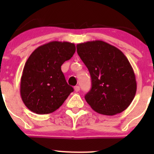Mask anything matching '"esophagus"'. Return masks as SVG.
Returning a JSON list of instances; mask_svg holds the SVG:
<instances>
[{
    "mask_svg": "<svg viewBox=\"0 0 154 154\" xmlns=\"http://www.w3.org/2000/svg\"><path fill=\"white\" fill-rule=\"evenodd\" d=\"M74 91H80V86H74Z\"/></svg>",
    "mask_w": 154,
    "mask_h": 154,
    "instance_id": "34e87169",
    "label": "esophagus"
}]
</instances>
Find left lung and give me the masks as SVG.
<instances>
[{"instance_id":"left-lung-1","label":"left lung","mask_w":154,"mask_h":154,"mask_svg":"<svg viewBox=\"0 0 154 154\" xmlns=\"http://www.w3.org/2000/svg\"><path fill=\"white\" fill-rule=\"evenodd\" d=\"M77 51L91 78V88L85 96L93 110L115 116L125 110L136 95L134 71L125 54L100 40L77 45Z\"/></svg>"}]
</instances>
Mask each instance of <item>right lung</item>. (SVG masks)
<instances>
[{"mask_svg":"<svg viewBox=\"0 0 154 154\" xmlns=\"http://www.w3.org/2000/svg\"><path fill=\"white\" fill-rule=\"evenodd\" d=\"M75 51L74 43L53 41L39 46L30 54L20 84L21 99L30 111L38 115L53 112L74 91L66 82L61 66Z\"/></svg>","mask_w":154,"mask_h":154,"instance_id":"add662e5","label":"right lung"}]
</instances>
